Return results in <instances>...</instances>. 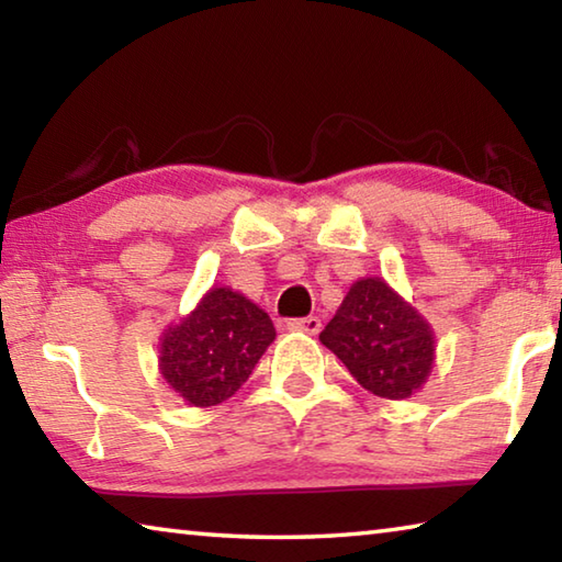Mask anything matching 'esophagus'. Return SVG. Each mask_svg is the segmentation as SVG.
Returning a JSON list of instances; mask_svg holds the SVG:
<instances>
[{"instance_id": "34e87169", "label": "esophagus", "mask_w": 562, "mask_h": 562, "mask_svg": "<svg viewBox=\"0 0 562 562\" xmlns=\"http://www.w3.org/2000/svg\"><path fill=\"white\" fill-rule=\"evenodd\" d=\"M288 329H292V331H304V335H319V329H322V319H319V317H302V319H292V322H288Z\"/></svg>"}]
</instances>
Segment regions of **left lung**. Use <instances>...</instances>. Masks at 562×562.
Returning a JSON list of instances; mask_svg holds the SVG:
<instances>
[{"instance_id":"obj_1","label":"left lung","mask_w":562,"mask_h":562,"mask_svg":"<svg viewBox=\"0 0 562 562\" xmlns=\"http://www.w3.org/2000/svg\"><path fill=\"white\" fill-rule=\"evenodd\" d=\"M319 341L367 392L394 402L429 382L436 359L431 325L384 278L351 284Z\"/></svg>"}]
</instances>
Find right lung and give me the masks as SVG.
Segmentation results:
<instances>
[{
    "label": "right lung",
    "instance_id": "1",
    "mask_svg": "<svg viewBox=\"0 0 562 562\" xmlns=\"http://www.w3.org/2000/svg\"><path fill=\"white\" fill-rule=\"evenodd\" d=\"M272 341L268 312L245 294L213 284L190 315L164 329L158 369L190 406H215L247 382Z\"/></svg>",
    "mask_w": 562,
    "mask_h": 562
}]
</instances>
